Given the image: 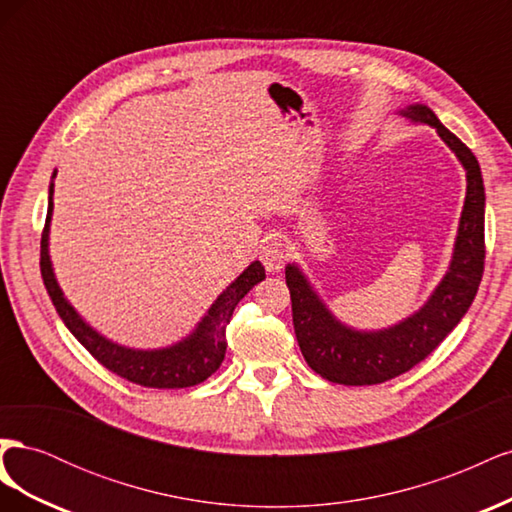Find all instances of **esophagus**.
<instances>
[{"label":"esophagus","instance_id":"esophagus-1","mask_svg":"<svg viewBox=\"0 0 512 512\" xmlns=\"http://www.w3.org/2000/svg\"><path fill=\"white\" fill-rule=\"evenodd\" d=\"M260 260H262V265L267 267V271H280L286 262V250H284L282 239L267 237L265 241H262Z\"/></svg>","mask_w":512,"mask_h":512}]
</instances>
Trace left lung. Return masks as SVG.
Instances as JSON below:
<instances>
[{
	"mask_svg": "<svg viewBox=\"0 0 512 512\" xmlns=\"http://www.w3.org/2000/svg\"><path fill=\"white\" fill-rule=\"evenodd\" d=\"M416 123H429L466 168L463 203L451 267L429 301L416 314L382 331H356L339 322L320 301L297 265L286 267L292 324L307 365L329 382L346 386L380 384L421 363L451 333L472 305L485 269V185L478 160L446 130L425 104L399 111Z\"/></svg>",
	"mask_w": 512,
	"mask_h": 512,
	"instance_id": "left-lung-1",
	"label": "left lung"
}]
</instances>
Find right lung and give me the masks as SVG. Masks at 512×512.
<instances>
[{
    "mask_svg": "<svg viewBox=\"0 0 512 512\" xmlns=\"http://www.w3.org/2000/svg\"><path fill=\"white\" fill-rule=\"evenodd\" d=\"M55 177V173H53ZM53 213V183L49 188V211H46V224L40 241V271L46 292L57 309L59 318L64 320L70 333L79 339L108 371L126 378L134 384L149 386V389H185L205 382L213 371L224 361L226 354V324L232 318L237 303L250 292L258 282L265 280V267L260 262H252L235 282H232L215 303L209 307L207 316L198 322L192 335L181 339L179 344L162 350H132L113 344L111 339L102 337L89 324L76 314V309L68 303L61 292L49 258V222Z\"/></svg>",
    "mask_w": 512,
    "mask_h": 512,
    "instance_id": "right-lung-1",
    "label": "right lung"
}]
</instances>
